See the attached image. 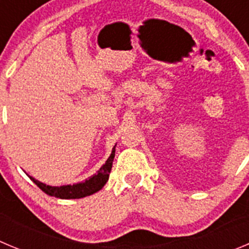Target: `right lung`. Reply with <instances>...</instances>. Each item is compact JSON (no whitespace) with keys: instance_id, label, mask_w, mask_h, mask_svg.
I'll use <instances>...</instances> for the list:
<instances>
[{"instance_id":"add662e5","label":"right lung","mask_w":249,"mask_h":249,"mask_svg":"<svg viewBox=\"0 0 249 249\" xmlns=\"http://www.w3.org/2000/svg\"><path fill=\"white\" fill-rule=\"evenodd\" d=\"M114 156H115V146L113 147V151H111L108 160L105 161V163L100 167L97 174L87 178L86 181L74 183V185H64L58 187V186L46 185V183L33 178L32 176H30V178L42 191L46 192L49 196H54L58 197V198H66V200H68V198H82V197L90 196V195L95 194V192H98L104 187V185L109 178V174L111 171Z\"/></svg>"}]
</instances>
